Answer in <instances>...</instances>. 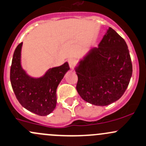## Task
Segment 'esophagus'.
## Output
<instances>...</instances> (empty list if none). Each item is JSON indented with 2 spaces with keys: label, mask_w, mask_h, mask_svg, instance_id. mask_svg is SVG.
I'll list each match as a JSON object with an SVG mask.
<instances>
[{
  "label": "esophagus",
  "mask_w": 146,
  "mask_h": 146,
  "mask_svg": "<svg viewBox=\"0 0 146 146\" xmlns=\"http://www.w3.org/2000/svg\"><path fill=\"white\" fill-rule=\"evenodd\" d=\"M68 64H69V66H70V68H74V67L76 66V60L75 59H73V58H70V59H69L68 60Z\"/></svg>",
  "instance_id": "34e87169"
}]
</instances>
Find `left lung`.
<instances>
[{
	"mask_svg": "<svg viewBox=\"0 0 146 146\" xmlns=\"http://www.w3.org/2000/svg\"><path fill=\"white\" fill-rule=\"evenodd\" d=\"M76 90L83 100L104 106L124 94L132 76V64L125 40L109 27L98 47L89 51L75 68Z\"/></svg>",
	"mask_w": 146,
	"mask_h": 146,
	"instance_id": "left-lung-1",
	"label": "left lung"
}]
</instances>
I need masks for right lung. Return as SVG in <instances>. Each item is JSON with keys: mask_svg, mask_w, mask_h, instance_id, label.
Here are the masks:
<instances>
[{"mask_svg": "<svg viewBox=\"0 0 146 146\" xmlns=\"http://www.w3.org/2000/svg\"><path fill=\"white\" fill-rule=\"evenodd\" d=\"M22 42L17 45L12 57L10 82L18 101L26 109L40 116H45L54 110L56 105V89L70 69L68 62L50 68L43 76H29L21 65Z\"/></svg>", "mask_w": 146, "mask_h": 146, "instance_id": "1", "label": "right lung"}]
</instances>
